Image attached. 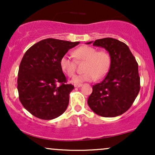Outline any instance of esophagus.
<instances>
[{"mask_svg":"<svg viewBox=\"0 0 155 155\" xmlns=\"http://www.w3.org/2000/svg\"><path fill=\"white\" fill-rule=\"evenodd\" d=\"M81 86H82V84H74V87H81Z\"/></svg>","mask_w":155,"mask_h":155,"instance_id":"obj_1","label":"esophagus"}]
</instances>
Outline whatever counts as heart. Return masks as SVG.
I'll use <instances>...</instances> for the list:
<instances>
[{"label":"heart","instance_id":"1","mask_svg":"<svg viewBox=\"0 0 155 155\" xmlns=\"http://www.w3.org/2000/svg\"><path fill=\"white\" fill-rule=\"evenodd\" d=\"M74 56L77 61H85L83 70L85 71L73 78L71 81L79 84L84 81L100 79L106 74L111 65V58L106 51H97L95 47L83 45L74 51ZM60 67L68 76L75 74L76 61L71 55L64 54L60 60Z\"/></svg>","mask_w":155,"mask_h":155}]
</instances>
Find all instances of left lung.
Masks as SVG:
<instances>
[{"label": "left lung", "instance_id": "1", "mask_svg": "<svg viewBox=\"0 0 155 155\" xmlns=\"http://www.w3.org/2000/svg\"><path fill=\"white\" fill-rule=\"evenodd\" d=\"M93 46L104 48L109 53L111 65L106 78L92 87L88 106L99 116H120L130 108L139 92L138 63L129 47L115 38L97 39Z\"/></svg>", "mask_w": 155, "mask_h": 155}]
</instances>
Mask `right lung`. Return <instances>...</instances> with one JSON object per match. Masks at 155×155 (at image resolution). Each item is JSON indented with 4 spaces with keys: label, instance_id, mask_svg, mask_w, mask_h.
<instances>
[{
    "label": "right lung",
    "instance_id": "add662e5",
    "mask_svg": "<svg viewBox=\"0 0 155 155\" xmlns=\"http://www.w3.org/2000/svg\"><path fill=\"white\" fill-rule=\"evenodd\" d=\"M79 43L47 38L25 53L19 68L17 90L21 104L33 116L53 120L66 110L74 87L65 84L66 78L60 60Z\"/></svg>",
    "mask_w": 155,
    "mask_h": 155
}]
</instances>
